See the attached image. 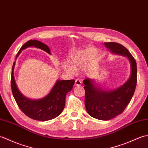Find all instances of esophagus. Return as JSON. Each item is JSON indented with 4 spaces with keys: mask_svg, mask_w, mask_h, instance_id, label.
<instances>
[{
    "mask_svg": "<svg viewBox=\"0 0 148 148\" xmlns=\"http://www.w3.org/2000/svg\"><path fill=\"white\" fill-rule=\"evenodd\" d=\"M81 84H82V82L80 79H76V81H75V86H81Z\"/></svg>",
    "mask_w": 148,
    "mask_h": 148,
    "instance_id": "obj_1",
    "label": "esophagus"
}]
</instances>
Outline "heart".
<instances>
[{"instance_id":"heart-1","label":"heart","mask_w":148,"mask_h":148,"mask_svg":"<svg viewBox=\"0 0 148 148\" xmlns=\"http://www.w3.org/2000/svg\"><path fill=\"white\" fill-rule=\"evenodd\" d=\"M96 52L93 49H88L85 51H79L74 53L70 58V64L64 63L62 64L64 67L67 72L73 73L74 69H79L83 68L86 64V62L92 58L95 55Z\"/></svg>"}]
</instances>
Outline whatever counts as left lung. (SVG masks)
I'll return each instance as SVG.
<instances>
[{
	"label": "left lung",
	"mask_w": 148,
	"mask_h": 148,
	"mask_svg": "<svg viewBox=\"0 0 148 148\" xmlns=\"http://www.w3.org/2000/svg\"><path fill=\"white\" fill-rule=\"evenodd\" d=\"M112 53L126 56L129 60L131 73L126 83L117 89L104 90L90 78L83 81L85 90V103L88 113L92 117L100 120H109L121 114L130 102L137 84L136 61L129 51L117 42H104Z\"/></svg>",
	"instance_id": "obj_1"
}]
</instances>
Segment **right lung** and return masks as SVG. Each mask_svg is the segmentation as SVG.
I'll return each mask as SVG.
<instances>
[{
	"label": "right lung",
	"instance_id": "add662e5",
	"mask_svg": "<svg viewBox=\"0 0 148 148\" xmlns=\"http://www.w3.org/2000/svg\"><path fill=\"white\" fill-rule=\"evenodd\" d=\"M31 46L41 49L51 55L49 48L45 44L37 40H30L22 46L16 58L22 50ZM14 66L15 62L12 67L11 89L12 95L21 111L29 118L41 121L54 119L60 114L65 107L66 95L72 89L75 81L58 80L46 97L39 100H32L25 97L18 90L14 77Z\"/></svg>",
	"mask_w": 148,
	"mask_h": 148
}]
</instances>
